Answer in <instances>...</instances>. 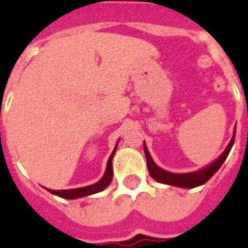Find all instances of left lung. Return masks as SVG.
Segmentation results:
<instances>
[{"mask_svg":"<svg viewBox=\"0 0 248 248\" xmlns=\"http://www.w3.org/2000/svg\"><path fill=\"white\" fill-rule=\"evenodd\" d=\"M236 131V129H235ZM235 140V133L232 135V138L230 140L229 146L226 147V150L220 154L218 159L215 162H213L211 165H208L207 167H204L202 170H198V171L194 172H187V174H172V172L165 171L162 170L161 167H158L155 165V162L153 161L150 153L147 150V147L143 143V149H145V155H146V162H147V169H149V172L150 175L156 182L165 183V185H170V186H178V187H185V188H192V187L201 186L203 183H206L213 177L215 172L218 171L219 167L223 165V162L226 161V158L229 155L231 147L234 145Z\"/></svg>","mask_w":248,"mask_h":248,"instance_id":"left-lung-1","label":"left lung"}]
</instances>
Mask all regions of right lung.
<instances>
[{"mask_svg": "<svg viewBox=\"0 0 248 248\" xmlns=\"http://www.w3.org/2000/svg\"><path fill=\"white\" fill-rule=\"evenodd\" d=\"M117 146H118V143H117ZM117 146H115V149H114L113 154L108 158L106 171H105V175H103L101 181H98L97 183L90 185V186L79 187V188H71V190H49V191H50L51 194H54V195L65 198V199H77V198L87 197V195H92V194H95V192H99L102 191V190H105V188L110 185L111 179H113V165H111V161H113L114 153L117 150Z\"/></svg>", "mask_w": 248, "mask_h": 248, "instance_id": "obj_1", "label": "right lung"}]
</instances>
